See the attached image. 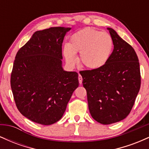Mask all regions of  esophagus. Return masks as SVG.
<instances>
[{
    "label": "esophagus",
    "instance_id": "1",
    "mask_svg": "<svg viewBox=\"0 0 149 149\" xmlns=\"http://www.w3.org/2000/svg\"><path fill=\"white\" fill-rule=\"evenodd\" d=\"M78 81H79V83L80 85L82 84V82H83V78H82V76H80L79 74L78 75Z\"/></svg>",
    "mask_w": 149,
    "mask_h": 149
}]
</instances>
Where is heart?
<instances>
[{"label": "heart", "mask_w": 149, "mask_h": 149, "mask_svg": "<svg viewBox=\"0 0 149 149\" xmlns=\"http://www.w3.org/2000/svg\"><path fill=\"white\" fill-rule=\"evenodd\" d=\"M114 42L107 32L85 28L73 34L70 43L63 48L66 62L71 66L76 63V53H80L79 63L87 69L95 70L104 66L111 56Z\"/></svg>", "instance_id": "b5f03b06"}]
</instances>
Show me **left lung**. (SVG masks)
Listing matches in <instances>:
<instances>
[{
	"mask_svg": "<svg viewBox=\"0 0 149 149\" xmlns=\"http://www.w3.org/2000/svg\"><path fill=\"white\" fill-rule=\"evenodd\" d=\"M107 29L114 42L109 60L100 69L80 72L90 114L103 125L119 122L129 115L141 85L139 62L134 49L115 30Z\"/></svg>",
	"mask_w": 149,
	"mask_h": 149,
	"instance_id": "obj_1",
	"label": "left lung"
}]
</instances>
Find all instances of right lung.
Segmentation results:
<instances>
[{
	"label": "right lung",
	"mask_w": 149,
	"mask_h": 149,
	"mask_svg": "<svg viewBox=\"0 0 149 149\" xmlns=\"http://www.w3.org/2000/svg\"><path fill=\"white\" fill-rule=\"evenodd\" d=\"M67 27L37 31L19 49L10 78L19 112L33 122L49 125L61 118L78 75L62 68L61 46Z\"/></svg>",
	"instance_id": "obj_1"
}]
</instances>
